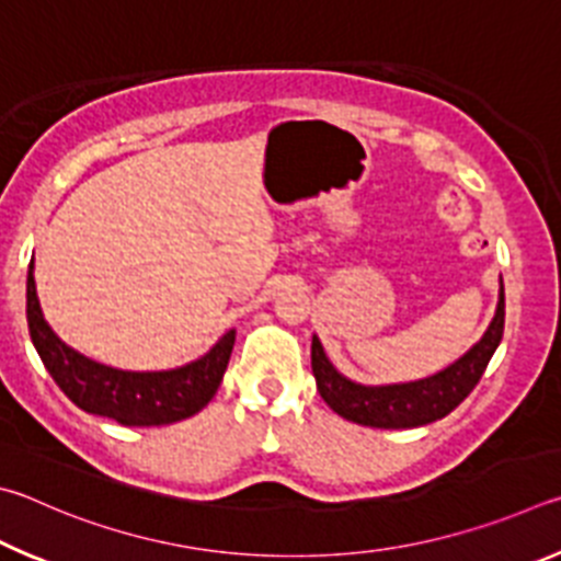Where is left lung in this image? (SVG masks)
Segmentation results:
<instances>
[{
  "label": "left lung",
  "mask_w": 561,
  "mask_h": 561,
  "mask_svg": "<svg viewBox=\"0 0 561 561\" xmlns=\"http://www.w3.org/2000/svg\"><path fill=\"white\" fill-rule=\"evenodd\" d=\"M505 330V290L500 288L495 318L483 340L438 375L391 387H362L330 365L318 337H312V375L320 397L342 419L371 428H414L450 414L483 377Z\"/></svg>",
  "instance_id": "8db88e82"
}]
</instances>
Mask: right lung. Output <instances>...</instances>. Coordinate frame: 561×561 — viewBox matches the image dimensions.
<instances>
[{
  "instance_id": "add662e5",
  "label": "right lung",
  "mask_w": 561,
  "mask_h": 561,
  "mask_svg": "<svg viewBox=\"0 0 561 561\" xmlns=\"http://www.w3.org/2000/svg\"><path fill=\"white\" fill-rule=\"evenodd\" d=\"M34 261L26 278V320L44 367L64 394L88 414L115 419L123 426H167L190 419L209 404L229 365L236 332L216 342L192 365L170 371H123L78 355L54 335L36 298Z\"/></svg>"
}]
</instances>
